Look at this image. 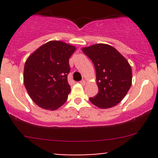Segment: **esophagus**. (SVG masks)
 Returning a JSON list of instances; mask_svg holds the SVG:
<instances>
[{"mask_svg":"<svg viewBox=\"0 0 158 158\" xmlns=\"http://www.w3.org/2000/svg\"><path fill=\"white\" fill-rule=\"evenodd\" d=\"M80 82V84H81V85H85V80H84V79H82V80H81L80 81V82Z\"/></svg>","mask_w":158,"mask_h":158,"instance_id":"obj_1","label":"esophagus"}]
</instances>
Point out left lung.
I'll use <instances>...</instances> for the list:
<instances>
[{"label": "left lung", "mask_w": 158, "mask_h": 158, "mask_svg": "<svg viewBox=\"0 0 158 158\" xmlns=\"http://www.w3.org/2000/svg\"><path fill=\"white\" fill-rule=\"evenodd\" d=\"M96 72L98 93L89 98L100 109H109L118 104L128 92L132 80L131 67L126 59L111 46L98 44L82 48Z\"/></svg>", "instance_id": "obj_1"}]
</instances>
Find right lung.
Here are the masks:
<instances>
[{"instance_id": "obj_1", "label": "right lung", "mask_w": 158, "mask_h": 158, "mask_svg": "<svg viewBox=\"0 0 158 158\" xmlns=\"http://www.w3.org/2000/svg\"><path fill=\"white\" fill-rule=\"evenodd\" d=\"M75 50L73 46L52 40L41 46L27 58L23 83L38 106L53 111L66 102L71 91L67 80L69 60Z\"/></svg>"}]
</instances>
